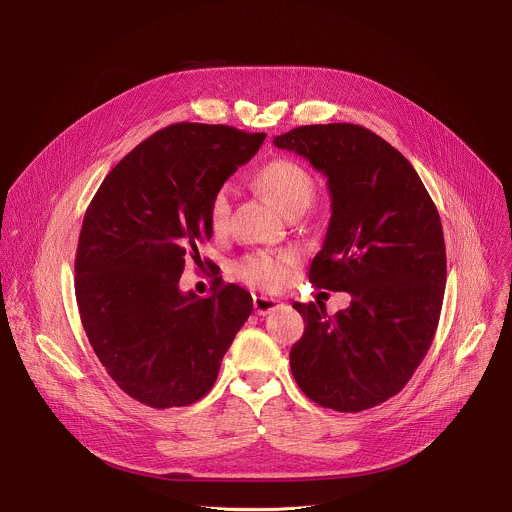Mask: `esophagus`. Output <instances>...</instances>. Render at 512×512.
Masks as SVG:
<instances>
[{"instance_id": "34e87169", "label": "esophagus", "mask_w": 512, "mask_h": 512, "mask_svg": "<svg viewBox=\"0 0 512 512\" xmlns=\"http://www.w3.org/2000/svg\"><path fill=\"white\" fill-rule=\"evenodd\" d=\"M281 306H283V304H281L279 300H273V298H265V296H255V298H253V310H255V314H259V316H267V314L279 310Z\"/></svg>"}]
</instances>
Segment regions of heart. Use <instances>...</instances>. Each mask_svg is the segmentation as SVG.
<instances>
[{
    "label": "heart",
    "instance_id": "1",
    "mask_svg": "<svg viewBox=\"0 0 512 512\" xmlns=\"http://www.w3.org/2000/svg\"><path fill=\"white\" fill-rule=\"evenodd\" d=\"M255 184L285 214L306 210L314 198L316 186L310 172L294 160L277 158L267 162L255 176ZM229 186L216 188L208 202V225L214 233L225 231L229 223ZM294 251H257L245 255L235 265V275L263 291H277L289 279V269L296 263Z\"/></svg>",
    "mask_w": 512,
    "mask_h": 512
}]
</instances>
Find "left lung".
<instances>
[{"instance_id": "obj_1", "label": "left lung", "mask_w": 512, "mask_h": 512, "mask_svg": "<svg viewBox=\"0 0 512 512\" xmlns=\"http://www.w3.org/2000/svg\"><path fill=\"white\" fill-rule=\"evenodd\" d=\"M273 143L328 178L332 216L310 281L352 296L334 316L322 302L294 304L306 330L291 373L322 407L371 409L409 383L433 342L446 285L440 214L407 158L371 129L304 125Z\"/></svg>"}]
</instances>
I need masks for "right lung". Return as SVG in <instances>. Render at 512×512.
Returning a JSON list of instances; mask_svg holds the SVG:
<instances>
[{"instance_id":"1","label":"right lung","mask_w":512,"mask_h":512,"mask_svg":"<svg viewBox=\"0 0 512 512\" xmlns=\"http://www.w3.org/2000/svg\"><path fill=\"white\" fill-rule=\"evenodd\" d=\"M265 133L176 123L133 148L91 200L75 259L81 322L117 387L154 409L184 407L214 385L253 300L216 281L210 298L178 281L200 241L208 202L261 148Z\"/></svg>"}]
</instances>
